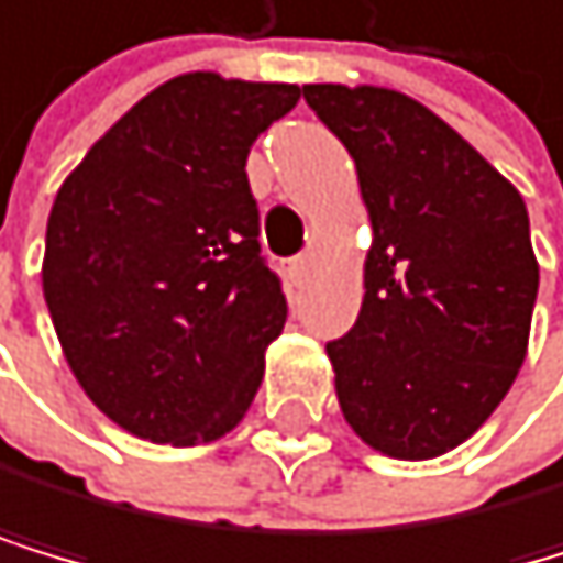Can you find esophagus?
Listing matches in <instances>:
<instances>
[{"label": "esophagus", "mask_w": 563, "mask_h": 563, "mask_svg": "<svg viewBox=\"0 0 563 563\" xmlns=\"http://www.w3.org/2000/svg\"><path fill=\"white\" fill-rule=\"evenodd\" d=\"M309 267H313V257H309V254H299V257L288 261V275H292L296 282H302V278L309 275Z\"/></svg>", "instance_id": "obj_1"}]
</instances>
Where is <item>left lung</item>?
<instances>
[{"label": "left lung", "mask_w": 563, "mask_h": 563, "mask_svg": "<svg viewBox=\"0 0 563 563\" xmlns=\"http://www.w3.org/2000/svg\"><path fill=\"white\" fill-rule=\"evenodd\" d=\"M355 159L373 225L355 327L327 344L344 421L435 460L495 415L529 347L540 264L526 201L456 128L386 86H302Z\"/></svg>", "instance_id": "8db88e82"}]
</instances>
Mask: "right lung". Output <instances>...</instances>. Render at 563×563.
<instances>
[{
	"instance_id": "1",
	"label": "right lung",
	"mask_w": 563,
	"mask_h": 563,
	"mask_svg": "<svg viewBox=\"0 0 563 563\" xmlns=\"http://www.w3.org/2000/svg\"><path fill=\"white\" fill-rule=\"evenodd\" d=\"M292 82L184 73L156 86L58 187L41 285L65 362L118 428L198 445L257 397L285 292L261 257L246 156Z\"/></svg>"
}]
</instances>
